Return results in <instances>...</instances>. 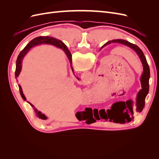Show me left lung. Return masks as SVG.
I'll return each instance as SVG.
<instances>
[{
    "mask_svg": "<svg viewBox=\"0 0 159 159\" xmlns=\"http://www.w3.org/2000/svg\"><path fill=\"white\" fill-rule=\"evenodd\" d=\"M112 42L120 43V44H122L131 48H132L137 53L139 58L141 59L143 66V72L141 77V84L142 89L139 91L137 96L135 110L137 112H141L144 107H145V100L149 90L148 82L149 78H150V69H149V66L147 64L146 57L145 55H144L143 51L137 45L130 43L128 41L121 39L109 41L107 43H105L101 48V49H102L104 46H107ZM106 111L107 113L105 111H104V113L106 115H108L107 117L109 118L110 122H113L116 123H125L126 122H130L133 119V104L132 103L131 105H122L120 104V103H116L112 105L111 108L106 110Z\"/></svg>",
    "mask_w": 159,
    "mask_h": 159,
    "instance_id": "1",
    "label": "left lung"
}]
</instances>
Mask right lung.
<instances>
[{
  "instance_id": "obj_1",
  "label": "right lung",
  "mask_w": 159,
  "mask_h": 159,
  "mask_svg": "<svg viewBox=\"0 0 159 159\" xmlns=\"http://www.w3.org/2000/svg\"><path fill=\"white\" fill-rule=\"evenodd\" d=\"M52 44V45H54L57 48H60L62 49L64 52L65 54H66L67 57H68V58L70 60V64H71V70L73 71V68H72V61H71V54L70 52L69 51V50L68 49V48L66 46V45L64 44L63 42H62L61 40H57L56 39L54 38H52L50 36H39V37H37L35 38L34 39H33L32 40H31L28 44L26 45V46L24 48L21 52L20 54H19L18 57H17V60H16V71H15V78L16 79H17V78L18 77L19 74H20V71H21V69H22V60L24 59V57L26 56V54L28 53V52L30 50V49L31 48H32L33 46H36V45H39V44ZM18 87H19V90H20V93L21 95V97L22 98V99L24 100H26V98L25 95L23 93V91L22 89V88L20 85H18ZM29 103V102H28ZM30 104L31 106H32L34 109L35 112L36 113V115L38 117V118L42 119H44L46 120L47 119V117L44 114H42L40 111H38L34 108V107L33 106V105L31 104L30 103H29Z\"/></svg>"
}]
</instances>
